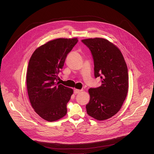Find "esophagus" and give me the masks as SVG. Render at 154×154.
Instances as JSON below:
<instances>
[{"label":"esophagus","mask_w":154,"mask_h":154,"mask_svg":"<svg viewBox=\"0 0 154 154\" xmlns=\"http://www.w3.org/2000/svg\"><path fill=\"white\" fill-rule=\"evenodd\" d=\"M83 90H79V89H75L74 90V94H79V93H80Z\"/></svg>","instance_id":"esophagus-1"}]
</instances>
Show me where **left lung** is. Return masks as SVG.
<instances>
[{"mask_svg": "<svg viewBox=\"0 0 154 154\" xmlns=\"http://www.w3.org/2000/svg\"><path fill=\"white\" fill-rule=\"evenodd\" d=\"M82 42L92 53L95 77L101 80L100 86L88 91L86 112L97 120H105L116 115L125 101L129 87L128 67L120 50L109 40L94 38Z\"/></svg>", "mask_w": 154, "mask_h": 154, "instance_id": "obj_1", "label": "left lung"}]
</instances>
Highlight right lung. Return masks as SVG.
Here are the masks:
<instances>
[{
	"label": "right lung",
	"instance_id": "1",
	"mask_svg": "<svg viewBox=\"0 0 154 154\" xmlns=\"http://www.w3.org/2000/svg\"><path fill=\"white\" fill-rule=\"evenodd\" d=\"M77 42V38L49 41L37 48L29 59L26 73L29 99L35 112L46 121L58 120L67 113L73 89L57 82L68 54Z\"/></svg>",
	"mask_w": 154,
	"mask_h": 154
}]
</instances>
